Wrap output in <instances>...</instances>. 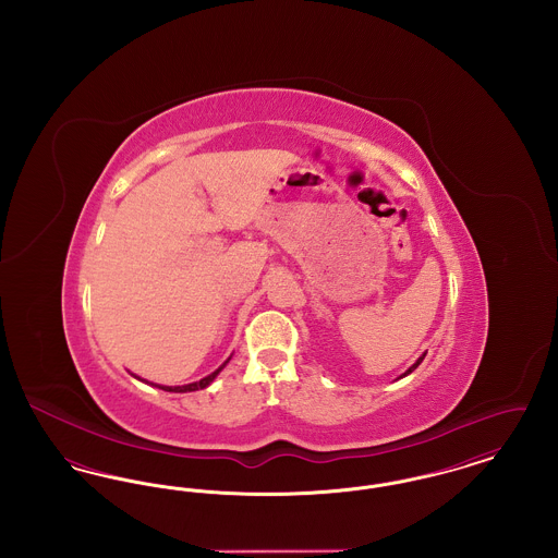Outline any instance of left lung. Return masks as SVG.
<instances>
[{
    "label": "left lung",
    "mask_w": 558,
    "mask_h": 558,
    "mask_svg": "<svg viewBox=\"0 0 558 558\" xmlns=\"http://www.w3.org/2000/svg\"><path fill=\"white\" fill-rule=\"evenodd\" d=\"M425 355H426V353H423V355H421V357H418V360H416V364H414V366H410V368H408V372H403V374H401V376H405V374H410V372L416 371V368H418V364H421V362H423V360H425Z\"/></svg>",
    "instance_id": "left-lung-1"
}]
</instances>
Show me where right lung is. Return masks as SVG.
Wrapping results in <instances>:
<instances>
[{"mask_svg":"<svg viewBox=\"0 0 558 558\" xmlns=\"http://www.w3.org/2000/svg\"><path fill=\"white\" fill-rule=\"evenodd\" d=\"M228 364V362H226ZM223 364V366H226ZM221 366V368H223ZM221 368H217V371L213 372V374H209V376H205V378H201L198 383H190V385H184V387H159V389H162V391H171V393H187V391H198V389H205V387H209L213 383V378L221 372Z\"/></svg>","mask_w":558,"mask_h":558,"instance_id":"1","label":"right lung"}]
</instances>
